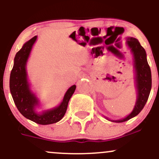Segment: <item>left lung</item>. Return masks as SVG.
I'll use <instances>...</instances> for the list:
<instances>
[{
    "label": "left lung",
    "instance_id": "obj_1",
    "mask_svg": "<svg viewBox=\"0 0 159 159\" xmlns=\"http://www.w3.org/2000/svg\"><path fill=\"white\" fill-rule=\"evenodd\" d=\"M126 43L129 48L131 49V52L133 54V57H134L138 97H137L136 104L132 112L123 119L111 120L115 123H123V122L127 121L139 114L148 100L151 87H152L151 70L147 60V54H146L145 49L140 45L139 41L135 38L127 37Z\"/></svg>",
    "mask_w": 159,
    "mask_h": 159
}]
</instances>
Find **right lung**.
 Masks as SVG:
<instances>
[{
  "mask_svg": "<svg viewBox=\"0 0 159 159\" xmlns=\"http://www.w3.org/2000/svg\"><path fill=\"white\" fill-rule=\"evenodd\" d=\"M37 36H35L25 43L16 53L14 65L10 73V89L12 98L19 112L27 119L40 125H49L60 121L66 111L68 103L75 90L76 86L70 87L64 95L59 106L37 114L35 107L39 105V100L33 93L27 81L26 64L30 53Z\"/></svg>",
  "mask_w": 159,
  "mask_h": 159,
  "instance_id": "add662e5",
  "label": "right lung"
}]
</instances>
